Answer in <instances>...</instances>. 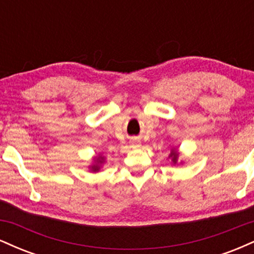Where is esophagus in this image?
Here are the masks:
<instances>
[{
	"label": "esophagus",
	"mask_w": 254,
	"mask_h": 254,
	"mask_svg": "<svg viewBox=\"0 0 254 254\" xmlns=\"http://www.w3.org/2000/svg\"><path fill=\"white\" fill-rule=\"evenodd\" d=\"M132 145L133 147H139V141H133Z\"/></svg>",
	"instance_id": "34e87169"
}]
</instances>
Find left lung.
<instances>
[{
    "label": "left lung",
    "mask_w": 254,
    "mask_h": 254,
    "mask_svg": "<svg viewBox=\"0 0 254 254\" xmlns=\"http://www.w3.org/2000/svg\"><path fill=\"white\" fill-rule=\"evenodd\" d=\"M171 157H172V161H173L174 164H176V162H177V159H178V153H177V151L172 150V153H171Z\"/></svg>",
    "instance_id": "1"
}]
</instances>
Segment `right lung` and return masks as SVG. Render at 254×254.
<instances>
[{"instance_id":"obj_1","label":"right lung","mask_w":254,"mask_h":254,"mask_svg":"<svg viewBox=\"0 0 254 254\" xmlns=\"http://www.w3.org/2000/svg\"><path fill=\"white\" fill-rule=\"evenodd\" d=\"M97 161H98V162H101V161H103V159H101V157H98ZM92 168H93V171H98V170H99V166L95 165V166H93Z\"/></svg>"}]
</instances>
